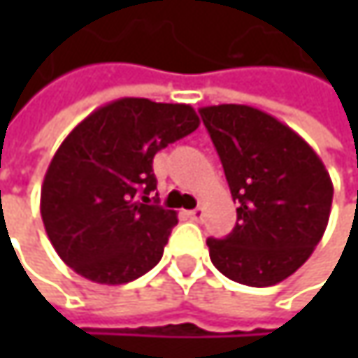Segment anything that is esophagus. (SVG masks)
<instances>
[{"label": "esophagus", "instance_id": "1", "mask_svg": "<svg viewBox=\"0 0 358 358\" xmlns=\"http://www.w3.org/2000/svg\"><path fill=\"white\" fill-rule=\"evenodd\" d=\"M188 217H190L192 222H201V220H203V209H201V207L190 209V211H188Z\"/></svg>", "mask_w": 358, "mask_h": 358}]
</instances>
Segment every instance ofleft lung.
Returning <instances> with one entry per match:
<instances>
[{"instance_id":"left-lung-1","label":"left lung","mask_w":358,"mask_h":358,"mask_svg":"<svg viewBox=\"0 0 358 358\" xmlns=\"http://www.w3.org/2000/svg\"><path fill=\"white\" fill-rule=\"evenodd\" d=\"M199 113L238 201L234 230L207 238L211 263L238 284L273 286L320 245L334 196L329 174L305 138L261 109L224 103Z\"/></svg>"}]
</instances>
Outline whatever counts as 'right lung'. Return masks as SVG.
<instances>
[{"mask_svg": "<svg viewBox=\"0 0 358 358\" xmlns=\"http://www.w3.org/2000/svg\"><path fill=\"white\" fill-rule=\"evenodd\" d=\"M196 128L190 106L124 97L64 138L41 186V217L66 265L115 286L159 263L178 217L153 196V157Z\"/></svg>", "mask_w": 358, "mask_h": 358, "instance_id": "obj_1", "label": "right lung"}]
</instances>
